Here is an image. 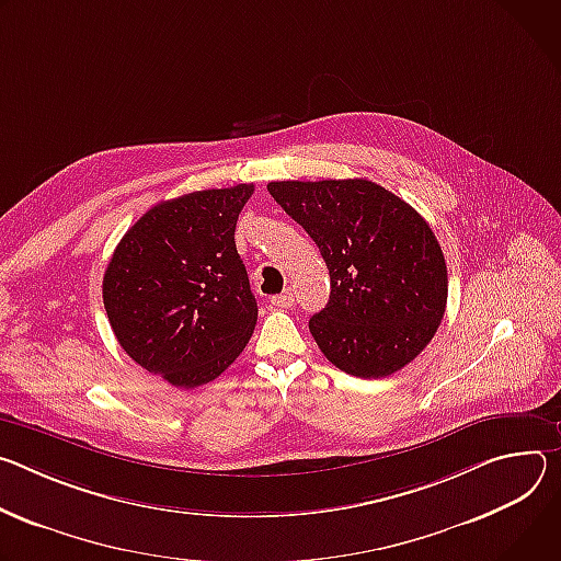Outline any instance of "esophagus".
Returning a JSON list of instances; mask_svg holds the SVG:
<instances>
[{"label":"esophagus","mask_w":561,"mask_h":561,"mask_svg":"<svg viewBox=\"0 0 561 561\" xmlns=\"http://www.w3.org/2000/svg\"><path fill=\"white\" fill-rule=\"evenodd\" d=\"M272 305L278 307V309H289V307L294 305V291H291V289H285L283 294L272 296Z\"/></svg>","instance_id":"34e87169"}]
</instances>
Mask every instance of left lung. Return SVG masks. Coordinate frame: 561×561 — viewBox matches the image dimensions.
<instances>
[{"instance_id":"obj_1","label":"left lung","mask_w":561,"mask_h":561,"mask_svg":"<svg viewBox=\"0 0 561 561\" xmlns=\"http://www.w3.org/2000/svg\"><path fill=\"white\" fill-rule=\"evenodd\" d=\"M267 192L330 270V300L309 319L325 358L358 379H383L414 360L448 300L446 259L421 214L363 178L283 180Z\"/></svg>"}]
</instances>
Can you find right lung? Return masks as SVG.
<instances>
[{"mask_svg": "<svg viewBox=\"0 0 561 561\" xmlns=\"http://www.w3.org/2000/svg\"><path fill=\"white\" fill-rule=\"evenodd\" d=\"M254 184L151 207L117 242L102 280L122 350L192 390L220 377L252 339L259 305L238 256L236 220Z\"/></svg>", "mask_w": 561, "mask_h": 561, "instance_id": "add662e5", "label": "right lung"}]
</instances>
